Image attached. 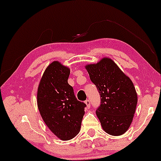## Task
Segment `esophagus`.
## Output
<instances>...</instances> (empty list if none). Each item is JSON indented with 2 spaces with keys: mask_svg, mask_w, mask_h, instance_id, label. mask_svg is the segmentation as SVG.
Wrapping results in <instances>:
<instances>
[{
  "mask_svg": "<svg viewBox=\"0 0 161 161\" xmlns=\"http://www.w3.org/2000/svg\"><path fill=\"white\" fill-rule=\"evenodd\" d=\"M85 103L86 104V105H87V108H90V100H86L85 101Z\"/></svg>",
  "mask_w": 161,
  "mask_h": 161,
  "instance_id": "34e87169",
  "label": "esophagus"
}]
</instances>
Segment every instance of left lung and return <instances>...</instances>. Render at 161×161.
<instances>
[{
  "label": "left lung",
  "mask_w": 161,
  "mask_h": 161,
  "mask_svg": "<svg viewBox=\"0 0 161 161\" xmlns=\"http://www.w3.org/2000/svg\"><path fill=\"white\" fill-rule=\"evenodd\" d=\"M85 69L101 97L96 114L103 129L113 136L124 134L133 121L137 104L132 81L108 57L87 64Z\"/></svg>",
  "instance_id": "8db88e82"
}]
</instances>
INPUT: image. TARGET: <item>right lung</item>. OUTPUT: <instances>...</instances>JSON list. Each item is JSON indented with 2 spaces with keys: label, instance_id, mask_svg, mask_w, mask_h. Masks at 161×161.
Returning a JSON list of instances; mask_svg holds the SVG:
<instances>
[{
  "label": "right lung",
  "instance_id": "1",
  "mask_svg": "<svg viewBox=\"0 0 161 161\" xmlns=\"http://www.w3.org/2000/svg\"><path fill=\"white\" fill-rule=\"evenodd\" d=\"M70 69L61 62L50 64L37 88V103L40 114L50 131L61 140L77 135L86 105L77 100L68 83Z\"/></svg>",
  "mask_w": 161,
  "mask_h": 161
}]
</instances>
